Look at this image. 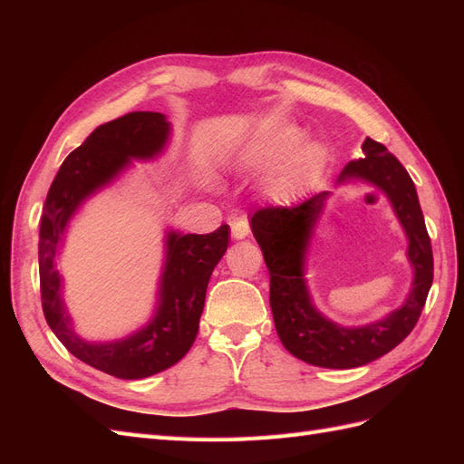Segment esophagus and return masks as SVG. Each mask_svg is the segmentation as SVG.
<instances>
[{
	"label": "esophagus",
	"instance_id": "1",
	"mask_svg": "<svg viewBox=\"0 0 464 464\" xmlns=\"http://www.w3.org/2000/svg\"><path fill=\"white\" fill-rule=\"evenodd\" d=\"M247 234H249V224L246 218L232 220V236L236 240H242V237H246Z\"/></svg>",
	"mask_w": 464,
	"mask_h": 464
}]
</instances>
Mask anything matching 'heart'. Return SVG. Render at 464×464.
<instances>
[{"label": "heart", "mask_w": 464, "mask_h": 464, "mask_svg": "<svg viewBox=\"0 0 464 464\" xmlns=\"http://www.w3.org/2000/svg\"><path fill=\"white\" fill-rule=\"evenodd\" d=\"M298 130L286 123L266 125L249 137L237 152L244 170H259L275 164L265 178V191L275 201H290L314 170L317 149L310 141H296Z\"/></svg>", "instance_id": "obj_1"}]
</instances>
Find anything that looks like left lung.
<instances>
[{"label":"left lung","instance_id":"8db88e82","mask_svg":"<svg viewBox=\"0 0 464 464\" xmlns=\"http://www.w3.org/2000/svg\"><path fill=\"white\" fill-rule=\"evenodd\" d=\"M366 157L350 160L336 184L363 179L383 189L409 236L414 283L409 298L385 319L363 327H341L323 317L310 300L304 280V256L329 191L292 207H265L251 217V230L271 276V310L278 339L292 356L312 366L348 370L370 363L401 344L422 314L433 280L431 242L414 181L385 145L366 139Z\"/></svg>","mask_w":464,"mask_h":464}]
</instances>
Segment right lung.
I'll return each instance as SVG.
<instances>
[{
	"label": "right lung",
	"mask_w": 464,
	"mask_h": 464,
	"mask_svg": "<svg viewBox=\"0 0 464 464\" xmlns=\"http://www.w3.org/2000/svg\"><path fill=\"white\" fill-rule=\"evenodd\" d=\"M168 133L170 123L159 111H131L96 128L63 160L42 210L38 265L48 325L75 358L120 379L154 375L188 354L199 331L208 278L228 247V224L210 234L168 232L159 310L147 327L116 343H87L73 333L53 259L77 207L114 179L131 159L157 157Z\"/></svg>",
	"instance_id": "obj_1"
}]
</instances>
